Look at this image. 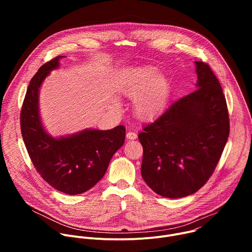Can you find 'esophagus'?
Instances as JSON below:
<instances>
[{
    "instance_id": "34e87169",
    "label": "esophagus",
    "mask_w": 252,
    "mask_h": 252,
    "mask_svg": "<svg viewBox=\"0 0 252 252\" xmlns=\"http://www.w3.org/2000/svg\"><path fill=\"white\" fill-rule=\"evenodd\" d=\"M137 137V134L133 131H127L126 132V138L129 139V140H132V139H135Z\"/></svg>"
}]
</instances>
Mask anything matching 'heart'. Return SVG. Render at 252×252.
<instances>
[{
  "instance_id": "obj_1",
  "label": "heart",
  "mask_w": 252,
  "mask_h": 252,
  "mask_svg": "<svg viewBox=\"0 0 252 252\" xmlns=\"http://www.w3.org/2000/svg\"><path fill=\"white\" fill-rule=\"evenodd\" d=\"M124 93L133 102V113L142 121L157 118L165 109L169 97V83L158 75L154 66H141L132 73L124 89Z\"/></svg>"
}]
</instances>
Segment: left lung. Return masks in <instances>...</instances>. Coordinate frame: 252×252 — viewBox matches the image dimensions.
<instances>
[{
    "label": "left lung",
    "instance_id": "obj_1",
    "mask_svg": "<svg viewBox=\"0 0 252 252\" xmlns=\"http://www.w3.org/2000/svg\"><path fill=\"white\" fill-rule=\"evenodd\" d=\"M195 65L197 90L173 102L138 134L143 181L168 198L190 195L206 184L229 135L221 86L207 63Z\"/></svg>",
    "mask_w": 252,
    "mask_h": 252
}]
</instances>
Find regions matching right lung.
Returning a JSON list of instances; mask_svg holds the SVG:
<instances>
[{
	"mask_svg": "<svg viewBox=\"0 0 252 252\" xmlns=\"http://www.w3.org/2000/svg\"><path fill=\"white\" fill-rule=\"evenodd\" d=\"M59 56L42 65L32 78L21 111V130L33 166L45 181L59 191L80 194L92 189L104 175L121 149L126 128L85 129L55 138L45 130L40 118L39 91L50 71L59 67Z\"/></svg>",
	"mask_w": 252,
	"mask_h": 252,
	"instance_id": "obj_1",
	"label": "right lung"
}]
</instances>
